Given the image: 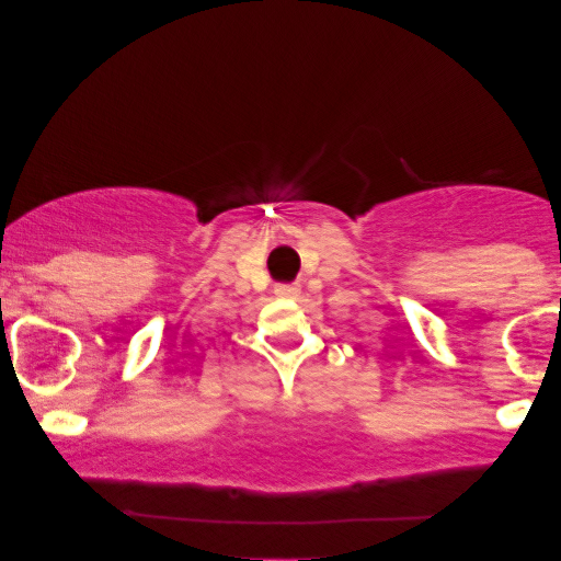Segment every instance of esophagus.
Listing matches in <instances>:
<instances>
[{"mask_svg":"<svg viewBox=\"0 0 561 561\" xmlns=\"http://www.w3.org/2000/svg\"><path fill=\"white\" fill-rule=\"evenodd\" d=\"M298 294H301L298 283H280V286H275V296L278 298H298Z\"/></svg>","mask_w":561,"mask_h":561,"instance_id":"34e87169","label":"esophagus"}]
</instances>
